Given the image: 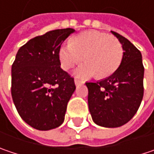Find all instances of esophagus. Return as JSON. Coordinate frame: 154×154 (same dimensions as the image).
Returning <instances> with one entry per match:
<instances>
[{
  "instance_id": "obj_1",
  "label": "esophagus",
  "mask_w": 154,
  "mask_h": 154,
  "mask_svg": "<svg viewBox=\"0 0 154 154\" xmlns=\"http://www.w3.org/2000/svg\"><path fill=\"white\" fill-rule=\"evenodd\" d=\"M82 84H84V82L83 81H81V80H79V79H75V85L77 86L80 85H82Z\"/></svg>"
}]
</instances>
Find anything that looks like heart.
I'll list each match as a JSON object with an SVG mask.
<instances>
[{"label":"heart","mask_w":154,"mask_h":154,"mask_svg":"<svg viewBox=\"0 0 154 154\" xmlns=\"http://www.w3.org/2000/svg\"><path fill=\"white\" fill-rule=\"evenodd\" d=\"M123 55L122 44L116 37L96 30L72 37L58 51L61 67L65 70L82 62L84 57L85 63L76 70V75L83 78L94 75L104 78L112 75L119 67Z\"/></svg>","instance_id":"1"}]
</instances>
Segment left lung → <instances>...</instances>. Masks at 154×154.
I'll return each instance as SVG.
<instances>
[{"mask_svg": "<svg viewBox=\"0 0 154 154\" xmlns=\"http://www.w3.org/2000/svg\"><path fill=\"white\" fill-rule=\"evenodd\" d=\"M111 32L122 44V62L110 77L85 85L92 120L97 125L115 128L130 121L140 107L144 95V66L140 50L121 35Z\"/></svg>", "mask_w": 154, "mask_h": 154, "instance_id": "left-lung-1", "label": "left lung"}]
</instances>
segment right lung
Listing matches in <instances>:
<instances>
[{
	"label": "right lung",
	"mask_w": 154,
	"mask_h": 154,
	"mask_svg": "<svg viewBox=\"0 0 154 154\" xmlns=\"http://www.w3.org/2000/svg\"><path fill=\"white\" fill-rule=\"evenodd\" d=\"M73 29L47 32L22 46L11 69V94L21 118L31 127L48 131L60 126L69 98L76 90L74 78L60 65L58 51Z\"/></svg>",
	"instance_id": "add662e5"
}]
</instances>
